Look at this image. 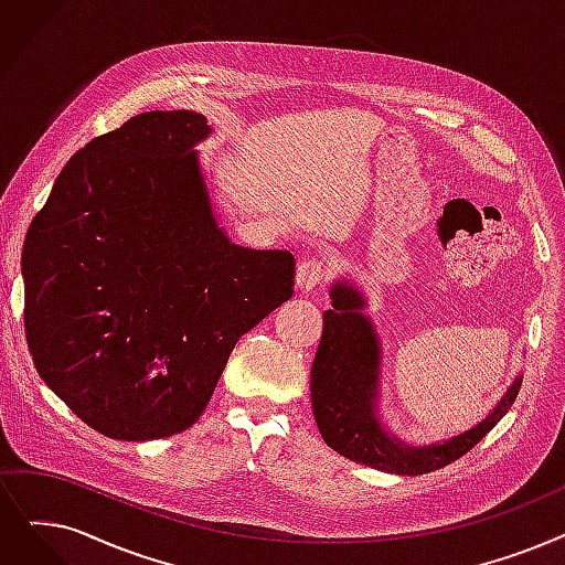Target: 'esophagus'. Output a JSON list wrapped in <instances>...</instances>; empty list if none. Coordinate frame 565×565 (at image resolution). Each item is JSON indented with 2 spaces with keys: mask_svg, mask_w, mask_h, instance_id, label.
<instances>
[{
  "mask_svg": "<svg viewBox=\"0 0 565 565\" xmlns=\"http://www.w3.org/2000/svg\"><path fill=\"white\" fill-rule=\"evenodd\" d=\"M328 277V267L323 265V260H316V258H309V260H302L298 265V273H296V286L307 292V290H313L318 284H323V279Z\"/></svg>",
  "mask_w": 565,
  "mask_h": 565,
  "instance_id": "34e87169",
  "label": "esophagus"
}]
</instances>
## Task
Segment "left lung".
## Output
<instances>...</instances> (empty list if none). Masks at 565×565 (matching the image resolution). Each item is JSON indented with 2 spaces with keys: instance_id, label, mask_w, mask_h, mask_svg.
I'll return each instance as SVG.
<instances>
[{
  "instance_id": "8db88e82",
  "label": "left lung",
  "mask_w": 565,
  "mask_h": 565,
  "mask_svg": "<svg viewBox=\"0 0 565 565\" xmlns=\"http://www.w3.org/2000/svg\"><path fill=\"white\" fill-rule=\"evenodd\" d=\"M332 307L323 313V337L311 364V406L326 444L351 461L397 476H423L444 469L469 452L518 399L522 374L471 429L431 444H408L392 434L381 413L383 347L370 300L351 277L330 288Z\"/></svg>"
}]
</instances>
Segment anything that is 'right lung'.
Here are the masks:
<instances>
[{
    "label": "right lung",
    "mask_w": 565,
    "mask_h": 565,
    "mask_svg": "<svg viewBox=\"0 0 565 565\" xmlns=\"http://www.w3.org/2000/svg\"><path fill=\"white\" fill-rule=\"evenodd\" d=\"M207 117L150 110L62 168L22 249L39 376L92 429L152 440L201 418L242 334L290 300L296 258L218 226Z\"/></svg>",
    "instance_id": "add662e5"
}]
</instances>
